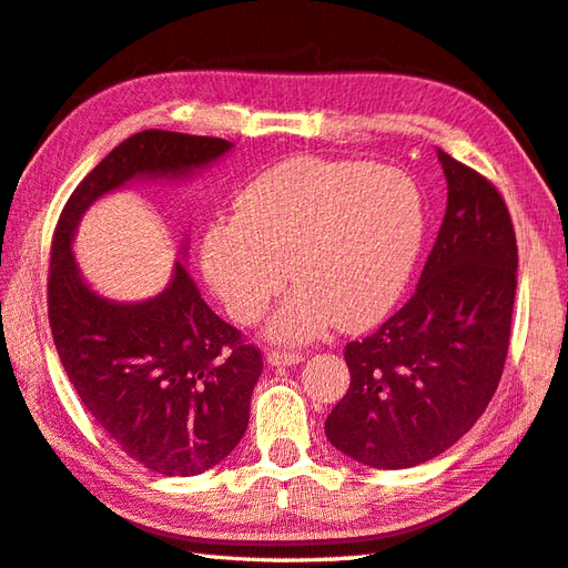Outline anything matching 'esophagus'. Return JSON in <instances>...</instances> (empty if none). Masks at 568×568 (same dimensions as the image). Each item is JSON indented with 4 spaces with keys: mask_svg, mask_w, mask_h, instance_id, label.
Listing matches in <instances>:
<instances>
[{
    "mask_svg": "<svg viewBox=\"0 0 568 568\" xmlns=\"http://www.w3.org/2000/svg\"><path fill=\"white\" fill-rule=\"evenodd\" d=\"M265 362L271 366H293L303 362V352L295 349H268L265 352Z\"/></svg>",
    "mask_w": 568,
    "mask_h": 568,
    "instance_id": "1",
    "label": "esophagus"
}]
</instances>
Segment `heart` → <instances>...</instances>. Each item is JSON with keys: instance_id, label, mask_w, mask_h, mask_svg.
Segmentation results:
<instances>
[{"instance_id": "b5f03b06", "label": "heart", "mask_w": 568, "mask_h": 568, "mask_svg": "<svg viewBox=\"0 0 568 568\" xmlns=\"http://www.w3.org/2000/svg\"><path fill=\"white\" fill-rule=\"evenodd\" d=\"M424 233V194L406 172L295 158L255 176L233 219L206 229L202 268L239 322L258 320L291 275L297 287L268 332L305 342L332 322L362 329L382 320L414 273Z\"/></svg>"}]
</instances>
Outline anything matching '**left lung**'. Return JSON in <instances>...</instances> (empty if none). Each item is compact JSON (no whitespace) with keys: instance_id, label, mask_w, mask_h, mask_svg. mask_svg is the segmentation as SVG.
<instances>
[{"instance_id":"8db88e82","label":"left lung","mask_w":568,"mask_h":568,"mask_svg":"<svg viewBox=\"0 0 568 568\" xmlns=\"http://www.w3.org/2000/svg\"><path fill=\"white\" fill-rule=\"evenodd\" d=\"M446 216L416 293L344 349L352 382L325 420L332 446L379 470L436 458L485 414L505 369L517 241L505 199L438 150Z\"/></svg>"}]
</instances>
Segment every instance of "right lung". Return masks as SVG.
<instances>
[{
  "label": "right lung",
  "mask_w": 568,
  "mask_h": 568,
  "mask_svg": "<svg viewBox=\"0 0 568 568\" xmlns=\"http://www.w3.org/2000/svg\"><path fill=\"white\" fill-rule=\"evenodd\" d=\"M231 148L221 138L138 132L75 186L53 233L49 322L63 369L95 424L160 475H199L239 446L263 357L204 303L182 261L160 295L120 303L88 285L71 246L100 196L135 180H184Z\"/></svg>",
  "instance_id": "obj_1"
}]
</instances>
